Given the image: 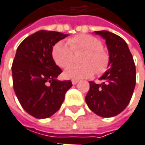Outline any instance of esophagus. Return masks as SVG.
I'll return each instance as SVG.
<instances>
[{"mask_svg": "<svg viewBox=\"0 0 145 145\" xmlns=\"http://www.w3.org/2000/svg\"><path fill=\"white\" fill-rule=\"evenodd\" d=\"M78 81H79V80H73L72 84L73 85H76V84L78 83Z\"/></svg>", "mask_w": 145, "mask_h": 145, "instance_id": "34e87169", "label": "esophagus"}]
</instances>
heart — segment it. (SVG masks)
<instances>
[{
  "instance_id": "b5f03b06",
  "label": "heart",
  "mask_w": 145,
  "mask_h": 145,
  "mask_svg": "<svg viewBox=\"0 0 145 145\" xmlns=\"http://www.w3.org/2000/svg\"><path fill=\"white\" fill-rule=\"evenodd\" d=\"M68 43L59 41L52 47L51 56L60 68H67L73 60V51L86 50L82 62L84 64L70 67L64 73L66 79L79 80L92 76L95 73L100 75L106 71L110 65V55L103 49L101 40L88 34H80L68 40Z\"/></svg>"
}]
</instances>
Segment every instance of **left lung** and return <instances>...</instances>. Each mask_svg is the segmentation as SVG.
<instances>
[{
  "label": "left lung",
  "mask_w": 145,
  "mask_h": 145,
  "mask_svg": "<svg viewBox=\"0 0 145 145\" xmlns=\"http://www.w3.org/2000/svg\"><path fill=\"white\" fill-rule=\"evenodd\" d=\"M95 34L105 39L110 65L99 78L103 83L89 81L86 101L95 114L109 118L121 113L129 105L136 83V70L127 43L120 36L107 31Z\"/></svg>",
  "instance_id": "obj_1"
}]
</instances>
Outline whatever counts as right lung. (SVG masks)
<instances>
[{
    "label": "right lung",
    "instance_id": "add662e5",
    "mask_svg": "<svg viewBox=\"0 0 145 145\" xmlns=\"http://www.w3.org/2000/svg\"><path fill=\"white\" fill-rule=\"evenodd\" d=\"M69 35L40 31L18 46L12 63L13 87L22 108L37 119L50 117L59 110L71 80H57L61 69L51 56L52 47Z\"/></svg>",
    "mask_w": 145,
    "mask_h": 145
}]
</instances>
